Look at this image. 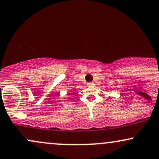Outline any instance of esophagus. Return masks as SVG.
I'll return each instance as SVG.
<instances>
[{
    "instance_id": "esophagus-1",
    "label": "esophagus",
    "mask_w": 159,
    "mask_h": 159,
    "mask_svg": "<svg viewBox=\"0 0 159 159\" xmlns=\"http://www.w3.org/2000/svg\"><path fill=\"white\" fill-rule=\"evenodd\" d=\"M95 84L94 83H93V82H89L88 84H87V85L88 86H93Z\"/></svg>"
}]
</instances>
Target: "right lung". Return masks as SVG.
I'll return each instance as SVG.
<instances>
[{
    "label": "right lung",
    "mask_w": 159,
    "mask_h": 159,
    "mask_svg": "<svg viewBox=\"0 0 159 159\" xmlns=\"http://www.w3.org/2000/svg\"><path fill=\"white\" fill-rule=\"evenodd\" d=\"M69 94H70V95H72V93H69Z\"/></svg>",
    "instance_id": "right-lung-1"
}]
</instances>
